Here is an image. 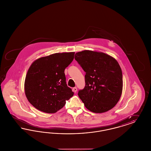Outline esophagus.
Returning a JSON list of instances; mask_svg holds the SVG:
<instances>
[{
  "label": "esophagus",
  "mask_w": 151,
  "mask_h": 151,
  "mask_svg": "<svg viewBox=\"0 0 151 151\" xmlns=\"http://www.w3.org/2000/svg\"><path fill=\"white\" fill-rule=\"evenodd\" d=\"M77 90H78V89H77L76 87H74V88H72V91H73V92H74L75 93H76V92H77Z\"/></svg>",
  "instance_id": "34e87169"
}]
</instances>
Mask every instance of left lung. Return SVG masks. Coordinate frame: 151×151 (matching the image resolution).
I'll use <instances>...</instances> for the list:
<instances>
[{
    "mask_svg": "<svg viewBox=\"0 0 151 151\" xmlns=\"http://www.w3.org/2000/svg\"><path fill=\"white\" fill-rule=\"evenodd\" d=\"M75 59L86 72V86L78 96L86 108L102 113L114 108L122 93L121 67L114 58L101 52L84 50L76 52Z\"/></svg>",
    "mask_w": 151,
    "mask_h": 151,
    "instance_id": "obj_1",
    "label": "left lung"
}]
</instances>
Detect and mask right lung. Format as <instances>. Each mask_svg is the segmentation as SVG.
Returning a JSON list of instances; mask_svg holds the SVG:
<instances>
[{
  "instance_id": "1",
  "label": "right lung",
  "mask_w": 151,
  "mask_h": 151,
  "mask_svg": "<svg viewBox=\"0 0 151 151\" xmlns=\"http://www.w3.org/2000/svg\"><path fill=\"white\" fill-rule=\"evenodd\" d=\"M74 54V52L55 53L38 58L30 66L25 80V93L37 109L55 113L73 96L72 89L66 84L65 70Z\"/></svg>"
}]
</instances>
